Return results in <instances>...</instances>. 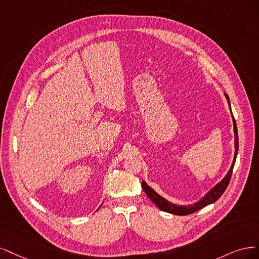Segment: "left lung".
<instances>
[{"mask_svg": "<svg viewBox=\"0 0 259 259\" xmlns=\"http://www.w3.org/2000/svg\"><path fill=\"white\" fill-rule=\"evenodd\" d=\"M225 96H226V99H227L229 107H230L229 97L226 94H225ZM231 115H232V113H231ZM232 121H233V131H235V146H236L235 157H233L232 164L230 166L228 173L226 174V177H225L219 183V184H216L210 191H208V193L202 199H200L198 202H196L194 204H189V205H178V204L171 203V202L168 201V200H165L164 198H162L161 196L158 195L156 191L154 189H152L151 187H149L144 181L142 182V187H143V190L145 191V194L147 195V197L151 199L152 201L158 207H159L161 211L168 212V213H171V214H174V215H188V214H191V213H194V212L200 210V208L204 207L205 205H208V204L215 202L216 200H219L220 197L224 194V191L226 190V188H227V186L229 184V182H230V178H231V175H232L233 166H235L236 158H237V154H238V148H239L238 129H237V123H236L235 118H233V116H232Z\"/></svg>", "mask_w": 259, "mask_h": 259, "instance_id": "obj_1", "label": "left lung"}]
</instances>
